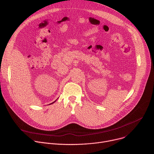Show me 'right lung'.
<instances>
[{
    "label": "right lung",
    "instance_id": "obj_1",
    "mask_svg": "<svg viewBox=\"0 0 154 154\" xmlns=\"http://www.w3.org/2000/svg\"><path fill=\"white\" fill-rule=\"evenodd\" d=\"M56 100H55V101H54V102H52V103H51V104H52V103H54V102H55V101H56Z\"/></svg>",
    "mask_w": 154,
    "mask_h": 154
}]
</instances>
